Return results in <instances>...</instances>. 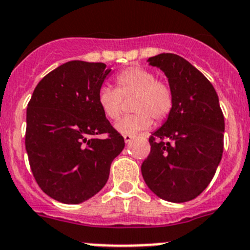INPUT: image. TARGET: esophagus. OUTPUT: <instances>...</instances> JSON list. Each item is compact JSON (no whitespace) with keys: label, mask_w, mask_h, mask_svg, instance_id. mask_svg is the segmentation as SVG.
<instances>
[{"label":"esophagus","mask_w":250,"mask_h":250,"mask_svg":"<svg viewBox=\"0 0 250 250\" xmlns=\"http://www.w3.org/2000/svg\"><path fill=\"white\" fill-rule=\"evenodd\" d=\"M132 139H134L132 135H124V140H125V143H131Z\"/></svg>","instance_id":"esophagus-1"}]
</instances>
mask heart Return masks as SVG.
<instances>
[{
    "label": "heart",
    "mask_w": 250,
    "mask_h": 250,
    "mask_svg": "<svg viewBox=\"0 0 250 250\" xmlns=\"http://www.w3.org/2000/svg\"><path fill=\"white\" fill-rule=\"evenodd\" d=\"M116 89L103 86L98 91V105L109 120L120 118L124 99L135 97L132 110L136 111L119 120L115 129L125 135H135L152 125V116L164 120L172 109L173 98L170 85L156 79L153 72L143 67H130L115 78Z\"/></svg>",
    "instance_id": "b5f03b06"
}]
</instances>
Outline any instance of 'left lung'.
I'll list each match as a JSON object with an SVG mask.
<instances>
[{"label":"left lung","instance_id":"1","mask_svg":"<svg viewBox=\"0 0 250 250\" xmlns=\"http://www.w3.org/2000/svg\"><path fill=\"white\" fill-rule=\"evenodd\" d=\"M147 62L167 77L173 104L148 139L151 151L141 173L157 197L187 202L207 188L221 162L224 116L218 95L209 80L177 54L161 53Z\"/></svg>","mask_w":250,"mask_h":250}]
</instances>
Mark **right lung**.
Returning a JSON list of instances; mask_svg holds the SVG:
<instances>
[{
	"label": "right lung",
	"instance_id": "right-lung-1",
	"mask_svg": "<svg viewBox=\"0 0 250 250\" xmlns=\"http://www.w3.org/2000/svg\"><path fill=\"white\" fill-rule=\"evenodd\" d=\"M110 72L104 63L67 62L37 84L27 106L32 173L41 189L62 203L78 205L95 196L125 146L98 105ZM102 133L107 137L98 139Z\"/></svg>",
	"mask_w": 250,
	"mask_h": 250
}]
</instances>
